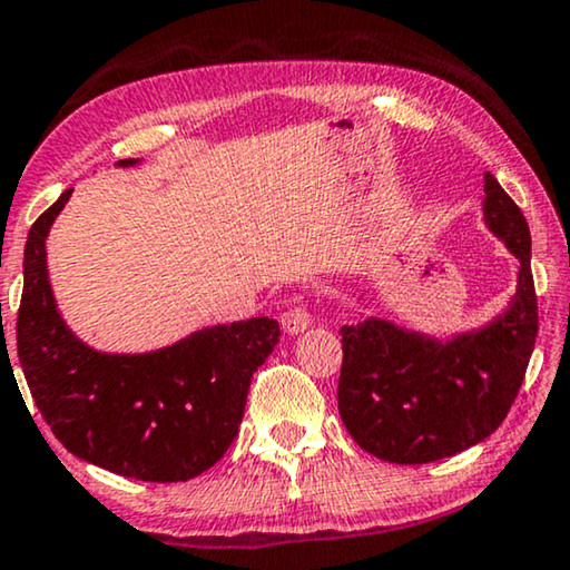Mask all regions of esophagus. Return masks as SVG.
<instances>
[{"instance_id": "34e87169", "label": "esophagus", "mask_w": 570, "mask_h": 570, "mask_svg": "<svg viewBox=\"0 0 570 570\" xmlns=\"http://www.w3.org/2000/svg\"><path fill=\"white\" fill-rule=\"evenodd\" d=\"M311 326V314L303 306H291L283 314V330L287 334H301Z\"/></svg>"}]
</instances>
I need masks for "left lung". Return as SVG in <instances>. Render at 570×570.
<instances>
[{
    "instance_id": "8db88e82",
    "label": "left lung",
    "mask_w": 570,
    "mask_h": 570,
    "mask_svg": "<svg viewBox=\"0 0 570 570\" xmlns=\"http://www.w3.org/2000/svg\"><path fill=\"white\" fill-rule=\"evenodd\" d=\"M482 215L519 259L517 293L501 316L449 340L376 316L340 330V417L357 446L384 462H439L485 441L524 381L537 340L529 225L493 174Z\"/></svg>"
}]
</instances>
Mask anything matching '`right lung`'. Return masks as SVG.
Returning a JSON list of instances; mask_svg holds the SVG:
<instances>
[{"instance_id":"add662e5","label":"right lung","mask_w":570,"mask_h":570,"mask_svg":"<svg viewBox=\"0 0 570 570\" xmlns=\"http://www.w3.org/2000/svg\"><path fill=\"white\" fill-rule=\"evenodd\" d=\"M69 194L33 223L22 259L18 357L36 407L85 462L145 482L197 478L236 439L252 376L279 342V324L267 316L215 324L137 355L85 345L61 318L46 267V236Z\"/></svg>"}]
</instances>
